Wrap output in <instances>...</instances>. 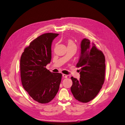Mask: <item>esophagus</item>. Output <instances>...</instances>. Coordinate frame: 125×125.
I'll return each mask as SVG.
<instances>
[{
  "label": "esophagus",
  "mask_w": 125,
  "mask_h": 125,
  "mask_svg": "<svg viewBox=\"0 0 125 125\" xmlns=\"http://www.w3.org/2000/svg\"><path fill=\"white\" fill-rule=\"evenodd\" d=\"M62 77H63V78H67V75H66V74H62Z\"/></svg>",
  "instance_id": "34e87169"
}]
</instances>
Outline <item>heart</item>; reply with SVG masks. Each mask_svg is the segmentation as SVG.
I'll list each match as a JSON object with an SVG mask.
<instances>
[{
  "label": "heart",
  "instance_id": "1",
  "mask_svg": "<svg viewBox=\"0 0 125 125\" xmlns=\"http://www.w3.org/2000/svg\"><path fill=\"white\" fill-rule=\"evenodd\" d=\"M70 45H75L73 41L69 40L68 41V46H70Z\"/></svg>",
  "mask_w": 125,
  "mask_h": 125
}]
</instances>
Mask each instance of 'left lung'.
<instances>
[{"mask_svg": "<svg viewBox=\"0 0 125 125\" xmlns=\"http://www.w3.org/2000/svg\"><path fill=\"white\" fill-rule=\"evenodd\" d=\"M105 56L101 51L83 39L81 42V55L77 67L79 68V80L71 78L73 85L71 91L77 100L87 103L95 97L105 80Z\"/></svg>", "mask_w": 125, "mask_h": 125, "instance_id": "obj_1", "label": "left lung"}]
</instances>
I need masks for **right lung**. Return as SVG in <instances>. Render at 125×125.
Instances as JSON below:
<instances>
[{
    "label": "right lung",
    "mask_w": 125,
    "mask_h": 125,
    "mask_svg": "<svg viewBox=\"0 0 125 125\" xmlns=\"http://www.w3.org/2000/svg\"><path fill=\"white\" fill-rule=\"evenodd\" d=\"M59 34L45 33L34 40L24 49L20 59L22 85L32 99L40 103H47L58 92L62 74L46 68L52 59V41Z\"/></svg>",
    "instance_id": "right-lung-1"
}]
</instances>
